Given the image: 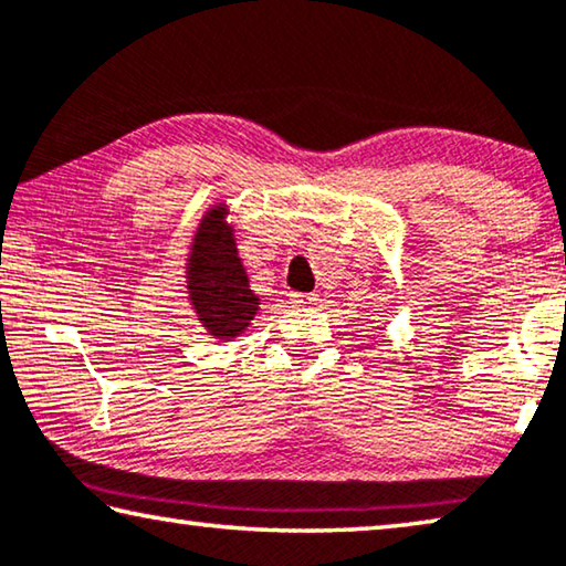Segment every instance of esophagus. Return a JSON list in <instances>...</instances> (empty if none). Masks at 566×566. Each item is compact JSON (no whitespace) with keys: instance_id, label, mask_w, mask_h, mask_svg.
<instances>
[{"instance_id":"obj_1","label":"esophagus","mask_w":566,"mask_h":566,"mask_svg":"<svg viewBox=\"0 0 566 566\" xmlns=\"http://www.w3.org/2000/svg\"><path fill=\"white\" fill-rule=\"evenodd\" d=\"M292 302L297 304V307H310V304L317 302V294H302V292H292L290 294Z\"/></svg>"}]
</instances>
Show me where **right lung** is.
Wrapping results in <instances>:
<instances>
[{
  "instance_id": "1",
  "label": "right lung",
  "mask_w": 566,
  "mask_h": 566,
  "mask_svg": "<svg viewBox=\"0 0 566 566\" xmlns=\"http://www.w3.org/2000/svg\"><path fill=\"white\" fill-rule=\"evenodd\" d=\"M188 297L213 337L241 335L254 319L259 300L237 256L234 237L223 223V206L206 213L188 259Z\"/></svg>"
}]
</instances>
